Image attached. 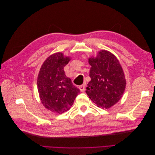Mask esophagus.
<instances>
[{
    "label": "esophagus",
    "instance_id": "1",
    "mask_svg": "<svg viewBox=\"0 0 155 155\" xmlns=\"http://www.w3.org/2000/svg\"><path fill=\"white\" fill-rule=\"evenodd\" d=\"M79 90H80L82 92H85V85H83L79 86Z\"/></svg>",
    "mask_w": 155,
    "mask_h": 155
}]
</instances>
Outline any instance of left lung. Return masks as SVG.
Wrapping results in <instances>:
<instances>
[{"label":"left lung","mask_w":155,"mask_h":155,"mask_svg":"<svg viewBox=\"0 0 155 155\" xmlns=\"http://www.w3.org/2000/svg\"><path fill=\"white\" fill-rule=\"evenodd\" d=\"M88 61L91 80L86 93L98 107L109 109L119 101L125 91L126 79L122 67L116 56L105 50Z\"/></svg>","instance_id":"obj_1"}]
</instances>
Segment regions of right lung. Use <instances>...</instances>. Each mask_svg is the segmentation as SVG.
<instances>
[{
	"mask_svg": "<svg viewBox=\"0 0 155 155\" xmlns=\"http://www.w3.org/2000/svg\"><path fill=\"white\" fill-rule=\"evenodd\" d=\"M71 59L62 52H56L46 58L37 77V89L43 105L54 113L68 110L79 93L71 79L66 76L64 67Z\"/></svg>",
	"mask_w": 155,
	"mask_h": 155,
	"instance_id": "add662e5",
	"label": "right lung"
}]
</instances>
